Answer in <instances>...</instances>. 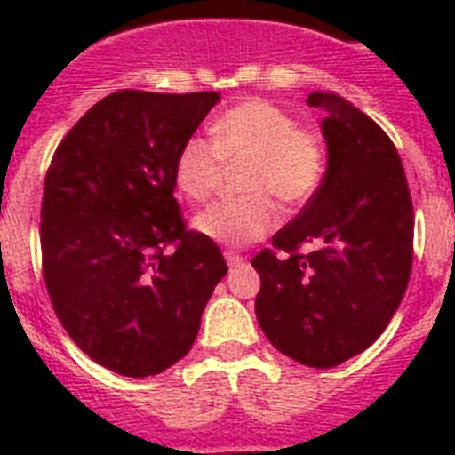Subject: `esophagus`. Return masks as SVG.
Instances as JSON below:
<instances>
[{"instance_id":"1","label":"esophagus","mask_w":455,"mask_h":455,"mask_svg":"<svg viewBox=\"0 0 455 455\" xmlns=\"http://www.w3.org/2000/svg\"><path fill=\"white\" fill-rule=\"evenodd\" d=\"M225 262H228V267H230V268H236V267H241V264L246 262V259H243V257H241L239 252L225 251Z\"/></svg>"}]
</instances>
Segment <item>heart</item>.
I'll return each mask as SVG.
<instances>
[{
    "label": "heart",
    "instance_id": "heart-1",
    "mask_svg": "<svg viewBox=\"0 0 455 455\" xmlns=\"http://www.w3.org/2000/svg\"><path fill=\"white\" fill-rule=\"evenodd\" d=\"M236 200H219L198 212L193 230L223 246H248L277 225L275 200L299 209L315 198L328 171L323 136L271 100L252 98L230 107L212 124V140L188 136L172 164L182 198L203 203L219 187L223 164H243Z\"/></svg>",
    "mask_w": 455,
    "mask_h": 455
}]
</instances>
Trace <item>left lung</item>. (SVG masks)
I'll return each instance as SVG.
<instances>
[{
  "mask_svg": "<svg viewBox=\"0 0 455 455\" xmlns=\"http://www.w3.org/2000/svg\"><path fill=\"white\" fill-rule=\"evenodd\" d=\"M307 104L325 111L328 171L273 248L252 259L262 280L255 315L277 351L331 369L371 347L399 309L415 214L392 139L335 92H312Z\"/></svg>",
  "mask_w": 455,
  "mask_h": 455,
  "instance_id": "8db88e82",
  "label": "left lung"
}]
</instances>
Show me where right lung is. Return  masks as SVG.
<instances>
[{
	"label": "right lung",
	"instance_id": "1",
	"mask_svg": "<svg viewBox=\"0 0 455 455\" xmlns=\"http://www.w3.org/2000/svg\"><path fill=\"white\" fill-rule=\"evenodd\" d=\"M219 92L118 91L59 143L40 207L43 277L70 339L130 378L191 351L228 273L212 239L187 230L172 164Z\"/></svg>",
	"mask_w": 455,
	"mask_h": 455
}]
</instances>
